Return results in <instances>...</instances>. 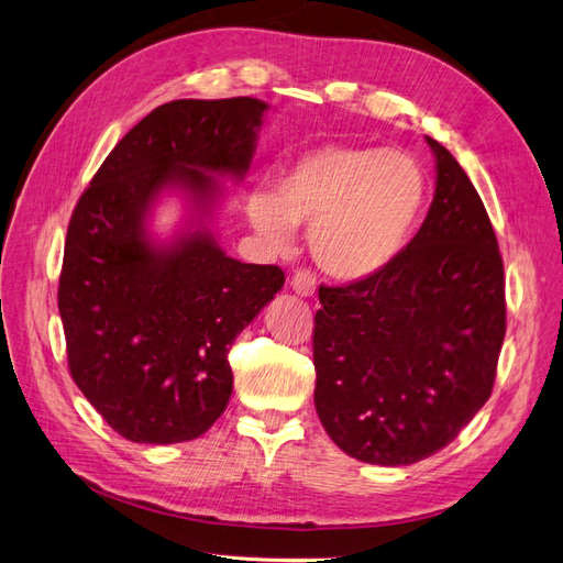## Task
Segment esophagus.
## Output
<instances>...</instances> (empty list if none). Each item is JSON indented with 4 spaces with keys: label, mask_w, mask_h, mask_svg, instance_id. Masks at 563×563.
Returning <instances> with one entry per match:
<instances>
[{
    "label": "esophagus",
    "mask_w": 563,
    "mask_h": 563,
    "mask_svg": "<svg viewBox=\"0 0 563 563\" xmlns=\"http://www.w3.org/2000/svg\"><path fill=\"white\" fill-rule=\"evenodd\" d=\"M291 288L294 291L298 294V296H312L314 291H317V277H314V272H310V269H298L296 275L291 277Z\"/></svg>",
    "instance_id": "34e87169"
}]
</instances>
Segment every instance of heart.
Returning a JSON list of instances; mask_svg holds the SVG:
<instances>
[{"label": "heart", "mask_w": 563, "mask_h": 563, "mask_svg": "<svg viewBox=\"0 0 563 563\" xmlns=\"http://www.w3.org/2000/svg\"><path fill=\"white\" fill-rule=\"evenodd\" d=\"M428 178L401 150L323 143L300 152L275 180V195L255 190L246 216L272 249L308 228L312 258L327 275L360 282L395 263L420 223Z\"/></svg>", "instance_id": "1"}]
</instances>
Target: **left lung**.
<instances>
[{
    "mask_svg": "<svg viewBox=\"0 0 563 563\" xmlns=\"http://www.w3.org/2000/svg\"><path fill=\"white\" fill-rule=\"evenodd\" d=\"M428 218L380 275L319 286L314 406L347 455L399 467L449 446L488 401L505 340V275L482 197L428 139Z\"/></svg>",
    "mask_w": 563,
    "mask_h": 563,
    "instance_id": "obj_1",
    "label": "left lung"
}]
</instances>
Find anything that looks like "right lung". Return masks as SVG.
I'll return each instance as SVG.
<instances>
[{"label":"right lung","instance_id":"obj_1","mask_svg":"<svg viewBox=\"0 0 563 563\" xmlns=\"http://www.w3.org/2000/svg\"><path fill=\"white\" fill-rule=\"evenodd\" d=\"M267 103L172 100L141 119L98 168L67 225L58 284L67 366L110 428L135 444L207 432L232 395L230 345L284 286L277 265L234 261L207 218L213 174L242 180ZM164 189L194 203L191 228L152 243Z\"/></svg>","mask_w":563,"mask_h":563}]
</instances>
